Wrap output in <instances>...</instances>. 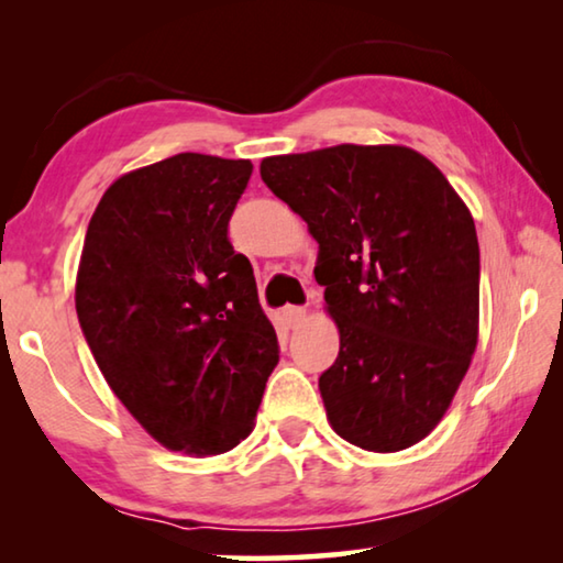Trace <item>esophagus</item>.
<instances>
[{
    "mask_svg": "<svg viewBox=\"0 0 563 563\" xmlns=\"http://www.w3.org/2000/svg\"><path fill=\"white\" fill-rule=\"evenodd\" d=\"M283 318H285V322H288L290 328H295L305 318V308H300V305H285Z\"/></svg>",
    "mask_w": 563,
    "mask_h": 563,
    "instance_id": "1",
    "label": "esophagus"
}]
</instances>
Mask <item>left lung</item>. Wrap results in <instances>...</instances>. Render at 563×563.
I'll use <instances>...</instances> for the list:
<instances>
[{"mask_svg":"<svg viewBox=\"0 0 563 563\" xmlns=\"http://www.w3.org/2000/svg\"><path fill=\"white\" fill-rule=\"evenodd\" d=\"M261 176L320 243L316 280L340 328L338 360L320 375L332 430L367 452L424 440L476 347L479 243L470 208L407 146L271 156Z\"/></svg>","mask_w":563,"mask_h":563,"instance_id":"obj_1","label":"left lung"}]
</instances>
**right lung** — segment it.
Returning <instances> with one entry per match:
<instances>
[{"instance_id": "obj_1", "label": "right lung", "mask_w": 563, "mask_h": 563, "mask_svg": "<svg viewBox=\"0 0 563 563\" xmlns=\"http://www.w3.org/2000/svg\"><path fill=\"white\" fill-rule=\"evenodd\" d=\"M251 174V161L203 154L131 170L103 194L84 241V338L113 395L174 452L241 444L280 357L251 261L228 241Z\"/></svg>"}]
</instances>
